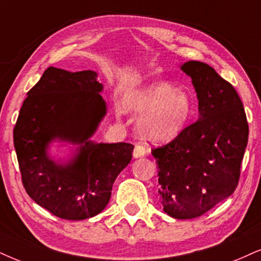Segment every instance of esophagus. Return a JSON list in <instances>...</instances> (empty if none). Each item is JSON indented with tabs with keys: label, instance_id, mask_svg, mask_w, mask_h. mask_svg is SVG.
I'll list each match as a JSON object with an SVG mask.
<instances>
[{
	"label": "esophagus",
	"instance_id": "esophagus-1",
	"mask_svg": "<svg viewBox=\"0 0 261 261\" xmlns=\"http://www.w3.org/2000/svg\"><path fill=\"white\" fill-rule=\"evenodd\" d=\"M146 155V148L142 146H136L134 149V158L135 159H138V158H142Z\"/></svg>",
	"mask_w": 261,
	"mask_h": 261
}]
</instances>
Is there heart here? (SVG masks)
<instances>
[{
    "mask_svg": "<svg viewBox=\"0 0 261 261\" xmlns=\"http://www.w3.org/2000/svg\"><path fill=\"white\" fill-rule=\"evenodd\" d=\"M121 107L125 112L142 114L138 133L143 140L158 144L179 136L193 114V102L188 92L166 82L128 90ZM123 110H118V115Z\"/></svg>",
    "mask_w": 261,
    "mask_h": 261,
    "instance_id": "obj_1",
    "label": "heart"
}]
</instances>
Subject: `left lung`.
I'll return each instance as SVG.
<instances>
[{"label":"left lung","mask_w":261,"mask_h":261,"mask_svg":"<svg viewBox=\"0 0 261 261\" xmlns=\"http://www.w3.org/2000/svg\"><path fill=\"white\" fill-rule=\"evenodd\" d=\"M179 67L196 91L199 118L151 154L165 213L191 219L235 191L248 143V123L239 94L213 67L201 61H187Z\"/></svg>","instance_id":"8db88e82"}]
</instances>
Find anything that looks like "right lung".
<instances>
[{
  "mask_svg": "<svg viewBox=\"0 0 261 261\" xmlns=\"http://www.w3.org/2000/svg\"><path fill=\"white\" fill-rule=\"evenodd\" d=\"M102 91L95 71L49 67L16 120L13 137L26 193L61 219L101 213L133 158V144L91 140L107 114Z\"/></svg>",
  "mask_w": 261,
  "mask_h": 261,
  "instance_id": "add662e5",
  "label": "right lung"
}]
</instances>
